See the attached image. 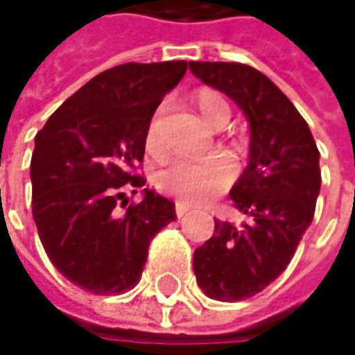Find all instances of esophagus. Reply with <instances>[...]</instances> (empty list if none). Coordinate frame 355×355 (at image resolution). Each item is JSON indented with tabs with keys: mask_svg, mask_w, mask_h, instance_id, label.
Returning a JSON list of instances; mask_svg holds the SVG:
<instances>
[{
	"mask_svg": "<svg viewBox=\"0 0 355 355\" xmlns=\"http://www.w3.org/2000/svg\"><path fill=\"white\" fill-rule=\"evenodd\" d=\"M191 209H193V207H191L189 203H184V201H178V203H175V215H178V217H184L185 213L191 211Z\"/></svg>",
	"mask_w": 355,
	"mask_h": 355,
	"instance_id": "34e87169",
	"label": "esophagus"
}]
</instances>
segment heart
Segmentation results:
<instances>
[{"label": "heart", "mask_w": 355, "mask_h": 355, "mask_svg": "<svg viewBox=\"0 0 355 355\" xmlns=\"http://www.w3.org/2000/svg\"><path fill=\"white\" fill-rule=\"evenodd\" d=\"M193 101L198 104L201 116L211 126L221 128L231 118V106L227 98L213 89H201L196 92ZM144 146L148 154L162 156L164 142H162V128H159V112L150 120ZM235 178V162L223 150H215L201 157H178L170 162L166 168L156 173V187L159 191L173 196V198L199 203L225 191Z\"/></svg>", "instance_id": "1"}]
</instances>
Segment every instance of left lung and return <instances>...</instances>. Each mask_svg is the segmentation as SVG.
Segmentation results:
<instances>
[{
  "mask_svg": "<svg viewBox=\"0 0 355 355\" xmlns=\"http://www.w3.org/2000/svg\"><path fill=\"white\" fill-rule=\"evenodd\" d=\"M189 69L231 96L251 122L249 166L231 189L247 221L215 219L211 239L193 252L201 291L237 302L261 293L293 261L320 193V152L288 96L254 67L191 61Z\"/></svg>",
  "mask_w": 355,
  "mask_h": 355,
  "instance_id": "8db88e82",
  "label": "left lung"
}]
</instances>
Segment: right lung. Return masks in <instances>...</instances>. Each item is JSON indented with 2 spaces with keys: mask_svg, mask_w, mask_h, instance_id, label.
<instances>
[{
  "mask_svg": "<svg viewBox=\"0 0 355 355\" xmlns=\"http://www.w3.org/2000/svg\"><path fill=\"white\" fill-rule=\"evenodd\" d=\"M187 62H124L90 78L51 114L31 156L33 219L49 261L94 294L134 288L152 239L178 219L170 199L146 184L144 136L156 108L185 75Z\"/></svg>",
  "mask_w": 355,
  "mask_h": 355,
  "instance_id": "add662e5",
  "label": "right lung"
}]
</instances>
